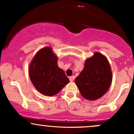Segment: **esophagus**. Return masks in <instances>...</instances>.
<instances>
[{
  "instance_id": "34e87169",
  "label": "esophagus",
  "mask_w": 134,
  "mask_h": 134,
  "mask_svg": "<svg viewBox=\"0 0 134 134\" xmlns=\"http://www.w3.org/2000/svg\"><path fill=\"white\" fill-rule=\"evenodd\" d=\"M74 79H75V76H70V77H69V80H70V81H71V82L74 81Z\"/></svg>"
}]
</instances>
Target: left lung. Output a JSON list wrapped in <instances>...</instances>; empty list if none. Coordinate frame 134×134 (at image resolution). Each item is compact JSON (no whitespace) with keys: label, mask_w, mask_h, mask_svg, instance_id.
<instances>
[{"label":"left lung","mask_w":134,"mask_h":134,"mask_svg":"<svg viewBox=\"0 0 134 134\" xmlns=\"http://www.w3.org/2000/svg\"><path fill=\"white\" fill-rule=\"evenodd\" d=\"M111 81L112 73L108 61L101 53L96 52L86 60L84 69L75 82L81 95L93 101L107 93Z\"/></svg>","instance_id":"1"}]
</instances>
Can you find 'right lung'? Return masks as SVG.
Wrapping results in <instances>:
<instances>
[{
  "label": "right lung",
  "mask_w": 134,
  "mask_h": 134,
  "mask_svg": "<svg viewBox=\"0 0 134 134\" xmlns=\"http://www.w3.org/2000/svg\"><path fill=\"white\" fill-rule=\"evenodd\" d=\"M57 57L50 47L41 49L32 60L29 75L34 86L47 96H53L60 91L69 80L57 65Z\"/></svg>",
  "instance_id": "add662e5"
}]
</instances>
